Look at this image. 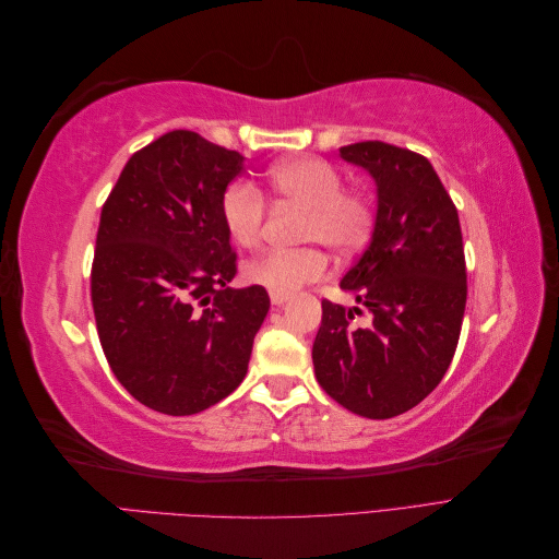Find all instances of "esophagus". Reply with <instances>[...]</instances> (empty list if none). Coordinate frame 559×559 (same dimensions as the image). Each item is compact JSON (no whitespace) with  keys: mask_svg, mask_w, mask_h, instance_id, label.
<instances>
[{"mask_svg":"<svg viewBox=\"0 0 559 559\" xmlns=\"http://www.w3.org/2000/svg\"><path fill=\"white\" fill-rule=\"evenodd\" d=\"M270 300H273V306H284L289 300V294H270Z\"/></svg>","mask_w":559,"mask_h":559,"instance_id":"obj_1","label":"esophagus"}]
</instances>
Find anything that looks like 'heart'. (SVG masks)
<instances>
[{"mask_svg": "<svg viewBox=\"0 0 559 559\" xmlns=\"http://www.w3.org/2000/svg\"><path fill=\"white\" fill-rule=\"evenodd\" d=\"M267 186L277 198L306 207L300 240L324 245L337 257L359 251L376 224V205L361 189H345V177L324 158L300 156L284 160L267 173ZM224 228L238 247H257L265 226V198L247 179L228 183L218 202ZM329 273L326 253L317 247L267 249L245 265L251 284L270 294H292Z\"/></svg>", "mask_w": 559, "mask_h": 559, "instance_id": "heart-1", "label": "heart"}]
</instances>
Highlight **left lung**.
Instances as JSON below:
<instances>
[{
  "label": "left lung",
  "mask_w": 559,
  "mask_h": 559,
  "mask_svg": "<svg viewBox=\"0 0 559 559\" xmlns=\"http://www.w3.org/2000/svg\"><path fill=\"white\" fill-rule=\"evenodd\" d=\"M378 183L376 230L341 282L360 308L321 300L312 345L317 382L368 419H389L425 401L454 357L466 308L460 216L431 163L386 142L341 146Z\"/></svg>",
  "instance_id": "obj_1"
}]
</instances>
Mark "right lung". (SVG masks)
<instances>
[{"label":"right lung","mask_w":559,"mask_h":559,"mask_svg":"<svg viewBox=\"0 0 559 559\" xmlns=\"http://www.w3.org/2000/svg\"><path fill=\"white\" fill-rule=\"evenodd\" d=\"M238 151L173 130L132 154L99 216L91 298L99 345L128 392L163 415H195L245 376L270 308L230 289L238 253L218 202Z\"/></svg>","instance_id":"1"}]
</instances>
